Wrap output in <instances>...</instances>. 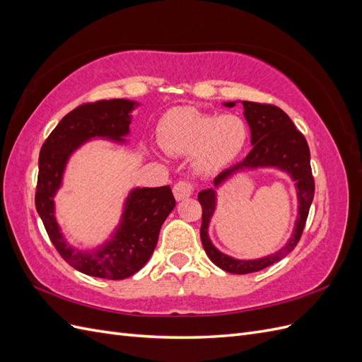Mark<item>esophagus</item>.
Segmentation results:
<instances>
[{
	"label": "esophagus",
	"instance_id": "obj_1",
	"mask_svg": "<svg viewBox=\"0 0 362 362\" xmlns=\"http://www.w3.org/2000/svg\"><path fill=\"white\" fill-rule=\"evenodd\" d=\"M173 196L177 201H182L193 194V185L189 181H180L173 185Z\"/></svg>",
	"mask_w": 362,
	"mask_h": 362
}]
</instances>
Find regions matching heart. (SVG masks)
<instances>
[{
	"label": "heart",
	"mask_w": 362,
	"mask_h": 362,
	"mask_svg": "<svg viewBox=\"0 0 362 362\" xmlns=\"http://www.w3.org/2000/svg\"><path fill=\"white\" fill-rule=\"evenodd\" d=\"M249 131L237 115H214L178 107L164 115L158 124L160 146L175 156L192 154L199 173L221 172L233 164L246 148Z\"/></svg>",
	"instance_id": "1"
}]
</instances>
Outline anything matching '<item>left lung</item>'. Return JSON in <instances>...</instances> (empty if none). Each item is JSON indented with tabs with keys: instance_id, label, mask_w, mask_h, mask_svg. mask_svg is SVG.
I'll list each match as a JSON object with an SVG mask.
<instances>
[{
	"instance_id": "left-lung-1",
	"label": "left lung",
	"mask_w": 362,
	"mask_h": 362,
	"mask_svg": "<svg viewBox=\"0 0 362 362\" xmlns=\"http://www.w3.org/2000/svg\"><path fill=\"white\" fill-rule=\"evenodd\" d=\"M234 103H223L225 107H234ZM245 107V119L250 128V144L252 151L243 161L235 166L223 170L214 178V187L199 192L198 199L202 205V225L201 240L202 246L217 267L235 275H246V273L259 272L272 266L273 262L281 261L299 243L303 233L306 217L310 213V206L314 198V178L310 164V148L302 133L296 129L294 124L286 112L279 107L270 104H258L250 101H242ZM272 167L286 171L295 181L296 192L298 193V217L296 218L293 234L288 243L281 250L267 257L255 260H237L218 251L211 243L207 235V226L216 206L215 190L230 179L235 173Z\"/></svg>"
}]
</instances>
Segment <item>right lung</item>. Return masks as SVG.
Listing matches in <instances>:
<instances>
[{
	"label": "right lung",
	"instance_id": "obj_1",
	"mask_svg": "<svg viewBox=\"0 0 362 362\" xmlns=\"http://www.w3.org/2000/svg\"><path fill=\"white\" fill-rule=\"evenodd\" d=\"M139 103L104 100L76 107L64 116L42 145L36 187V210L49 240L62 258L84 275L125 279L144 267L154 252L163 222L175 208L169 185L136 187L124 202L119 225L110 238L95 249L74 247L64 238L56 218V198L66 164L74 152L92 139L125 144L131 112Z\"/></svg>",
	"mask_w": 362,
	"mask_h": 362
}]
</instances>
